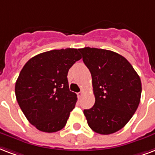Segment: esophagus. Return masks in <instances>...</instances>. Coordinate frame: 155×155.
<instances>
[{
    "instance_id": "1",
    "label": "esophagus",
    "mask_w": 155,
    "mask_h": 155,
    "mask_svg": "<svg viewBox=\"0 0 155 155\" xmlns=\"http://www.w3.org/2000/svg\"><path fill=\"white\" fill-rule=\"evenodd\" d=\"M77 96H78V98H79V99L81 98V97L83 96V92H80V93H78Z\"/></svg>"
}]
</instances>
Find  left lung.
Here are the masks:
<instances>
[{"label": "left lung", "mask_w": 155, "mask_h": 155, "mask_svg": "<svg viewBox=\"0 0 155 155\" xmlns=\"http://www.w3.org/2000/svg\"><path fill=\"white\" fill-rule=\"evenodd\" d=\"M92 75L95 104L84 110L88 126L97 133L109 135L127 124L137 109L141 82L130 62L110 50L80 49Z\"/></svg>", "instance_id": "1"}]
</instances>
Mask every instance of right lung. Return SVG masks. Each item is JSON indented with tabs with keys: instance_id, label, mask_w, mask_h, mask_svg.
<instances>
[{
	"instance_id": "obj_1",
	"label": "right lung",
	"mask_w": 155,
	"mask_h": 155,
	"mask_svg": "<svg viewBox=\"0 0 155 155\" xmlns=\"http://www.w3.org/2000/svg\"><path fill=\"white\" fill-rule=\"evenodd\" d=\"M81 59L76 49H54L28 61L15 84V95L23 114L41 132L65 127L77 95L69 89L67 73Z\"/></svg>"
}]
</instances>
